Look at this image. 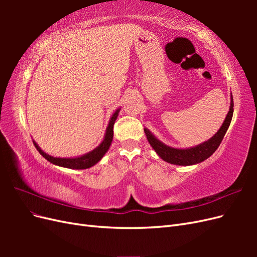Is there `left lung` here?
<instances>
[{
    "instance_id": "obj_1",
    "label": "left lung",
    "mask_w": 257,
    "mask_h": 257,
    "mask_svg": "<svg viewBox=\"0 0 257 257\" xmlns=\"http://www.w3.org/2000/svg\"><path fill=\"white\" fill-rule=\"evenodd\" d=\"M230 97V107L226 118H225L220 130L216 132V134L210 138L209 141L196 147L189 148V149H176V148L164 145L159 139L155 138V136L149 130L144 128L148 142H149L154 151L159 154V157L165 162L170 163V164L189 166L198 164V163L207 160L219 148L225 134H226L227 128L229 127L232 113H234V100H232V95Z\"/></svg>"
}]
</instances>
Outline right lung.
<instances>
[{"label":"right lung","mask_w":257,"mask_h":257,"mask_svg":"<svg viewBox=\"0 0 257 257\" xmlns=\"http://www.w3.org/2000/svg\"><path fill=\"white\" fill-rule=\"evenodd\" d=\"M120 109H116L115 112L112 114V116L110 118L109 124H108V127L106 130V134H105V138L104 141L100 143V145L98 147H96L94 150H92L91 152L81 155L79 158H71V159H64V158H54L51 157V155L45 153L38 145L33 142L35 148L37 149V151L40 152L43 157L49 161L50 163L54 165H58L61 167H65V168H71V169H87L92 167L93 165H95L96 163H98L102 158L105 155V153L109 149V147L111 145L112 142V137H113V125L114 122L116 120V116L119 114Z\"/></svg>","instance_id":"1"}]
</instances>
